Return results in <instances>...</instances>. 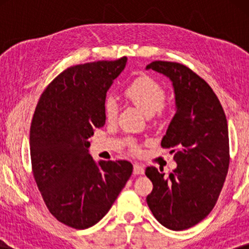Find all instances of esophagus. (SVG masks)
Returning a JSON list of instances; mask_svg holds the SVG:
<instances>
[{
    "mask_svg": "<svg viewBox=\"0 0 249 249\" xmlns=\"http://www.w3.org/2000/svg\"><path fill=\"white\" fill-rule=\"evenodd\" d=\"M145 172V169L144 166L137 164V163H135L134 164V175H144Z\"/></svg>",
    "mask_w": 249,
    "mask_h": 249,
    "instance_id": "obj_1",
    "label": "esophagus"
}]
</instances>
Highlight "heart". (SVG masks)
<instances>
[{
    "label": "heart",
    "mask_w": 249,
    "mask_h": 249,
    "mask_svg": "<svg viewBox=\"0 0 249 249\" xmlns=\"http://www.w3.org/2000/svg\"><path fill=\"white\" fill-rule=\"evenodd\" d=\"M124 96L146 117H153L164 104L165 91L161 85L152 78L141 77L125 88ZM104 113L107 121H113L117 118L118 105L112 97L105 101Z\"/></svg>",
    "instance_id": "obj_1"
}]
</instances>
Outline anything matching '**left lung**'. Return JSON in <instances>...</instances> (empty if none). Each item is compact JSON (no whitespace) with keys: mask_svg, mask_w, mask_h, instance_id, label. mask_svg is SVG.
Listing matches in <instances>:
<instances>
[{"mask_svg":"<svg viewBox=\"0 0 249 249\" xmlns=\"http://www.w3.org/2000/svg\"><path fill=\"white\" fill-rule=\"evenodd\" d=\"M146 69L169 78L176 113L161 145L175 153L177 169L165 177L154 166L145 175L153 182L147 204L162 226L192 228L213 210L229 169V132L219 98L210 85L183 64L154 61Z\"/></svg>","mask_w":249,"mask_h":249,"instance_id":"8db88e82","label":"left lung"}]
</instances>
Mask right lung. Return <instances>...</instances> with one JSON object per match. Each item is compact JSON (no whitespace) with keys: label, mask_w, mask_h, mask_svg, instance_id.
<instances>
[{"label":"right lung","mask_w":249,"mask_h":249,"mask_svg":"<svg viewBox=\"0 0 249 249\" xmlns=\"http://www.w3.org/2000/svg\"><path fill=\"white\" fill-rule=\"evenodd\" d=\"M127 57L71 67L44 90L30 127L33 172L47 209L74 229L96 224L130 178L128 161L91 158L88 138L105 124L104 103Z\"/></svg>","instance_id":"obj_1"}]
</instances>
